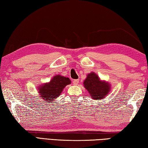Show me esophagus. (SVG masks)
<instances>
[{"instance_id":"obj_1","label":"esophagus","mask_w":148,"mask_h":148,"mask_svg":"<svg viewBox=\"0 0 148 148\" xmlns=\"http://www.w3.org/2000/svg\"><path fill=\"white\" fill-rule=\"evenodd\" d=\"M72 83H73L74 85H75V86L77 85H78V83H79V79H74Z\"/></svg>"}]
</instances>
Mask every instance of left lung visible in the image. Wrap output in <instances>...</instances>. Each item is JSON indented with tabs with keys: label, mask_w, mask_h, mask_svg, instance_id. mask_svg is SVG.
<instances>
[{
	"label": "left lung",
	"mask_w": 148,
	"mask_h": 148,
	"mask_svg": "<svg viewBox=\"0 0 148 148\" xmlns=\"http://www.w3.org/2000/svg\"><path fill=\"white\" fill-rule=\"evenodd\" d=\"M83 85L91 98L95 100H103L111 90V83L100 79L98 75L93 72L87 75Z\"/></svg>",
	"instance_id": "1"
}]
</instances>
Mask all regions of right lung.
<instances>
[{"instance_id":"right-lung-1","label":"right lung","mask_w":148,"mask_h":148,"mask_svg":"<svg viewBox=\"0 0 148 148\" xmlns=\"http://www.w3.org/2000/svg\"><path fill=\"white\" fill-rule=\"evenodd\" d=\"M71 83V81L69 77L58 74L52 77L49 82L39 85L37 88V92L42 100L50 103L58 98L64 88Z\"/></svg>"}]
</instances>
